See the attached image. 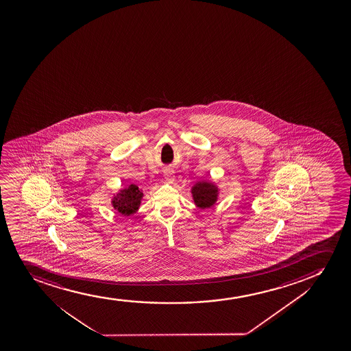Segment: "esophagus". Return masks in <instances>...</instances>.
<instances>
[{
	"label": "esophagus",
	"instance_id": "34e87169",
	"mask_svg": "<svg viewBox=\"0 0 351 351\" xmlns=\"http://www.w3.org/2000/svg\"><path fill=\"white\" fill-rule=\"evenodd\" d=\"M164 177H165L166 182H172L174 180L173 171H165L164 172Z\"/></svg>",
	"mask_w": 351,
	"mask_h": 351
}]
</instances>
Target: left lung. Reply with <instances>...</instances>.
Returning <instances> with one entry per match:
<instances>
[{
    "label": "left lung",
    "mask_w": 351,
    "mask_h": 351,
    "mask_svg": "<svg viewBox=\"0 0 351 351\" xmlns=\"http://www.w3.org/2000/svg\"><path fill=\"white\" fill-rule=\"evenodd\" d=\"M192 194L195 205L199 208H210L213 206L218 199V189L212 182H197L192 187Z\"/></svg>",
    "instance_id": "8db88e82"
}]
</instances>
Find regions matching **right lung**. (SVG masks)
Masks as SVG:
<instances>
[{
  "label": "right lung",
  "mask_w": 351,
  "mask_h": 351,
  "mask_svg": "<svg viewBox=\"0 0 351 351\" xmlns=\"http://www.w3.org/2000/svg\"><path fill=\"white\" fill-rule=\"evenodd\" d=\"M143 192L139 191L138 186L130 185L123 189L121 192L112 199V206L118 213L123 215H131L137 212L141 205Z\"/></svg>",
  "instance_id": "obj_1"
}]
</instances>
